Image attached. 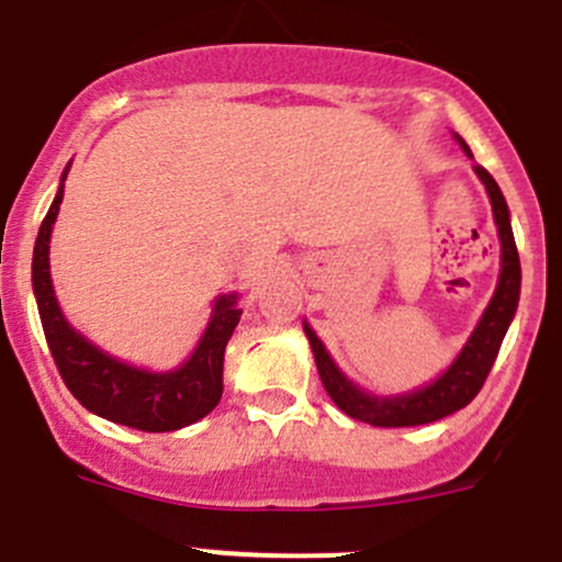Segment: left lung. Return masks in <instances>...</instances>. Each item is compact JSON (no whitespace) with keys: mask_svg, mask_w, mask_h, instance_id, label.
Returning a JSON list of instances; mask_svg holds the SVG:
<instances>
[{"mask_svg":"<svg viewBox=\"0 0 562 562\" xmlns=\"http://www.w3.org/2000/svg\"><path fill=\"white\" fill-rule=\"evenodd\" d=\"M464 153L470 155L468 144L459 138ZM475 175L481 177V182L486 186L488 202H492L494 224H497L499 235V281L494 289V297L488 300L486 311H483L481 322L472 330L470 341L464 344V349L459 352V358L453 360L451 369L435 380L431 385L418 387L413 393H404V396H387L376 398L371 393L360 391L358 385L347 380V376L338 371V366L333 363L330 355L325 352L322 341L316 338V333L308 325H303L305 336H308L311 352H314L316 371H319V380L325 385L327 396L333 398L341 413H347L349 418L363 420L371 426H385V429H396V426H420L431 424V420H440L446 415H453L457 409L468 407L472 398L477 396V391L486 382L488 371H492L494 358L499 352V344H503L505 330H508L510 319L516 314V305H519V289H521V268H519V251H516L514 232H510V218H508V204H505L503 191L494 182V177L488 175L483 166H475Z\"/></svg>","mask_w":562,"mask_h":562,"instance_id":"8db88e82","label":"left lung"}]
</instances>
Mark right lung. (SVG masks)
Wrapping results in <instances>:
<instances>
[{"instance_id":"obj_1","label":"right lung","mask_w":562,"mask_h":562,"mask_svg":"<svg viewBox=\"0 0 562 562\" xmlns=\"http://www.w3.org/2000/svg\"><path fill=\"white\" fill-rule=\"evenodd\" d=\"M68 169L37 232L35 257H32V289H35L43 333L65 385L90 413L111 424L131 426L138 431H177L196 424L213 413L224 393L226 341L243 314V308H237V294H221L215 300L207 330L199 338L191 358L175 371L155 374V371L136 369L87 341L59 311L52 273H48V243L65 196Z\"/></svg>"}]
</instances>
